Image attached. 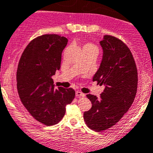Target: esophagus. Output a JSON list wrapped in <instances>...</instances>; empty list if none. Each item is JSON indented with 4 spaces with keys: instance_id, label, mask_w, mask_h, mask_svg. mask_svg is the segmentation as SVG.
Here are the masks:
<instances>
[{
    "instance_id": "34e87169",
    "label": "esophagus",
    "mask_w": 153,
    "mask_h": 153,
    "mask_svg": "<svg viewBox=\"0 0 153 153\" xmlns=\"http://www.w3.org/2000/svg\"><path fill=\"white\" fill-rule=\"evenodd\" d=\"M75 96H77V97H84L85 96V94L84 93H83L81 91H76L75 92Z\"/></svg>"
}]
</instances>
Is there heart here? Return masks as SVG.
<instances>
[{
	"instance_id": "heart-1",
	"label": "heart",
	"mask_w": 153,
	"mask_h": 153,
	"mask_svg": "<svg viewBox=\"0 0 153 153\" xmlns=\"http://www.w3.org/2000/svg\"><path fill=\"white\" fill-rule=\"evenodd\" d=\"M84 48H96L98 49L97 47L94 45V44H92V43H87L84 46Z\"/></svg>"
}]
</instances>
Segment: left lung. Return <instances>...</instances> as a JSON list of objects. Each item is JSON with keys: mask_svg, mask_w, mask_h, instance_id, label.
<instances>
[{"mask_svg": "<svg viewBox=\"0 0 153 153\" xmlns=\"http://www.w3.org/2000/svg\"><path fill=\"white\" fill-rule=\"evenodd\" d=\"M103 56L93 78L105 86L100 97L87 94L92 108L84 113L87 126L96 131L108 129L120 120L135 98L137 70L129 48L122 40L105 35L100 42Z\"/></svg>", "mask_w": 153, "mask_h": 153, "instance_id": "left-lung-1", "label": "left lung"}]
</instances>
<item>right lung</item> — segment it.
Masks as SVG:
<instances>
[{"label":"right lung","mask_w":153,"mask_h":153,"mask_svg":"<svg viewBox=\"0 0 153 153\" xmlns=\"http://www.w3.org/2000/svg\"><path fill=\"white\" fill-rule=\"evenodd\" d=\"M68 39L57 34H44L25 48L18 65L16 81L19 98L31 116L46 126L58 123L66 105L75 96L72 88H54L51 77L59 70Z\"/></svg>","instance_id":"right-lung-1"}]
</instances>
